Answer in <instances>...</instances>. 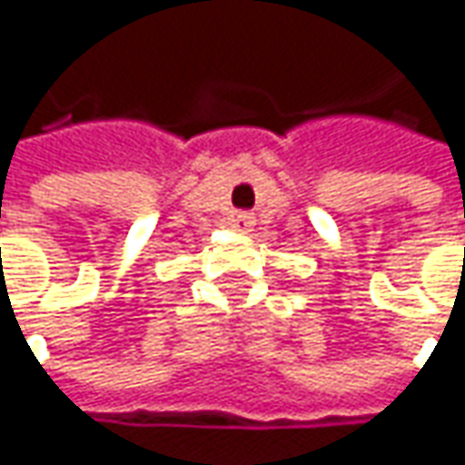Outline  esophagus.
<instances>
[{
  "instance_id": "obj_1",
  "label": "esophagus",
  "mask_w": 465,
  "mask_h": 465,
  "mask_svg": "<svg viewBox=\"0 0 465 465\" xmlns=\"http://www.w3.org/2000/svg\"><path fill=\"white\" fill-rule=\"evenodd\" d=\"M229 223H232V229H236V232L247 233V232H252V226H255V218H252L250 213H232Z\"/></svg>"
}]
</instances>
